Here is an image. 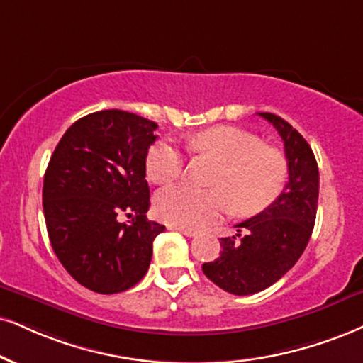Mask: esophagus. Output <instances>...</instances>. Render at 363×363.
<instances>
[{
    "label": "esophagus",
    "mask_w": 363,
    "mask_h": 363,
    "mask_svg": "<svg viewBox=\"0 0 363 363\" xmlns=\"http://www.w3.org/2000/svg\"><path fill=\"white\" fill-rule=\"evenodd\" d=\"M173 229L178 230V232H182V234H185L186 237L196 235V230H194V229H183V227H173Z\"/></svg>",
    "instance_id": "obj_1"
}]
</instances>
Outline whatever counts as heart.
<instances>
[{
  "label": "heart",
  "mask_w": 363,
  "mask_h": 363,
  "mask_svg": "<svg viewBox=\"0 0 363 363\" xmlns=\"http://www.w3.org/2000/svg\"><path fill=\"white\" fill-rule=\"evenodd\" d=\"M194 156L217 161L208 185L169 186L156 194L155 212L163 222L199 229L222 213L249 217L271 207L288 182V160L277 147L262 145L261 138L234 126H213L189 136ZM185 156L173 143L158 141L146 155V177L156 185H168L183 174Z\"/></svg>",
  "instance_id": "b5f03b06"
}]
</instances>
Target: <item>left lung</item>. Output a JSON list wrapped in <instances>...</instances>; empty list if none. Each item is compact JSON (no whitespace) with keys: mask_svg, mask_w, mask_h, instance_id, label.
<instances>
[{"mask_svg":"<svg viewBox=\"0 0 363 363\" xmlns=\"http://www.w3.org/2000/svg\"><path fill=\"white\" fill-rule=\"evenodd\" d=\"M259 116L269 121L284 141L288 183L271 207L237 223L235 235L222 237L220 256L202 266L212 283L237 296L269 288L298 262L318 207L320 173L310 145L279 116Z\"/></svg>","mask_w":363,"mask_h":363,"instance_id":"8db88e82","label":"left lung"}]
</instances>
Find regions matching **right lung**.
Here are the masks:
<instances>
[{"mask_svg": "<svg viewBox=\"0 0 363 363\" xmlns=\"http://www.w3.org/2000/svg\"><path fill=\"white\" fill-rule=\"evenodd\" d=\"M153 121L119 109L84 116L67 129L43 177V213L53 252L67 272L101 294L140 283L155 237L164 225L146 218V155ZM133 216L128 223L117 216Z\"/></svg>", "mask_w": 363, "mask_h": 363, "instance_id": "right-lung-1", "label": "right lung"}]
</instances>
